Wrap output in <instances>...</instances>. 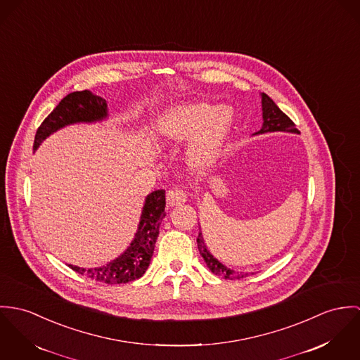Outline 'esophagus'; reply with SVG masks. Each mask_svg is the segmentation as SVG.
<instances>
[{"instance_id": "esophagus-1", "label": "esophagus", "mask_w": 360, "mask_h": 360, "mask_svg": "<svg viewBox=\"0 0 360 360\" xmlns=\"http://www.w3.org/2000/svg\"><path fill=\"white\" fill-rule=\"evenodd\" d=\"M188 200V195L186 192H184L182 189H171L168 191L167 193V204L168 207H175V205H179L182 202H185Z\"/></svg>"}]
</instances>
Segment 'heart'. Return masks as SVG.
<instances>
[{"label":"heart","mask_w":360,"mask_h":360,"mask_svg":"<svg viewBox=\"0 0 360 360\" xmlns=\"http://www.w3.org/2000/svg\"><path fill=\"white\" fill-rule=\"evenodd\" d=\"M235 125L228 105L189 101L167 108L156 120V129L168 145H184L185 162L198 175L210 172L222 158Z\"/></svg>","instance_id":"obj_1"}]
</instances>
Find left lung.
I'll return each mask as SVG.
<instances>
[{
  "label": "left lung",
  "mask_w": 360,
  "mask_h": 360,
  "mask_svg": "<svg viewBox=\"0 0 360 360\" xmlns=\"http://www.w3.org/2000/svg\"><path fill=\"white\" fill-rule=\"evenodd\" d=\"M261 103H262V127L258 132L254 135H262L268 132H291V134H300V131L295 128L294 122L290 120L279 108L278 105L264 92H261ZM198 247H199L200 255L202 257L207 268L217 276L225 278V279L235 280L243 279L248 276L250 274H241L235 269H231L225 266L222 262H219L208 250L204 236L201 233V229L198 238ZM252 275V272H251Z\"/></svg>",
  "instance_id": "1"
}]
</instances>
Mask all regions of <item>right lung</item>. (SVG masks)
Returning <instances> with one entry per match:
<instances>
[{"label":"right lung","instance_id":"right-lung-1","mask_svg":"<svg viewBox=\"0 0 360 360\" xmlns=\"http://www.w3.org/2000/svg\"><path fill=\"white\" fill-rule=\"evenodd\" d=\"M109 119L108 103L103 98L94 95L91 91H77L66 95L52 113L42 121L37 129L33 150L53 132L73 124H92ZM165 191L159 189L146 196L136 233L125 251L106 265L96 268H80L69 265L77 274L89 279L121 284L143 276L150 265L155 244L159 236L161 221L165 217Z\"/></svg>","mask_w":360,"mask_h":360}]
</instances>
